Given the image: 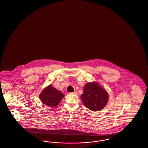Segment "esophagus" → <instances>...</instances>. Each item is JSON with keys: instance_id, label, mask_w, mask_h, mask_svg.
I'll return each mask as SVG.
<instances>
[{"instance_id": "34e87169", "label": "esophagus", "mask_w": 148, "mask_h": 148, "mask_svg": "<svg viewBox=\"0 0 148 148\" xmlns=\"http://www.w3.org/2000/svg\"><path fill=\"white\" fill-rule=\"evenodd\" d=\"M69 94H74V95H77V91H75V92H69Z\"/></svg>"}]
</instances>
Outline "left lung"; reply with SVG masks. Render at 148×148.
I'll list each match as a JSON object with an SVG mask.
<instances>
[{"instance_id":"left-lung-1","label":"left lung","mask_w":148,"mask_h":148,"mask_svg":"<svg viewBox=\"0 0 148 148\" xmlns=\"http://www.w3.org/2000/svg\"><path fill=\"white\" fill-rule=\"evenodd\" d=\"M81 99L86 108L94 111H97L106 105L108 95L106 91L99 84L88 83L84 88Z\"/></svg>"}]
</instances>
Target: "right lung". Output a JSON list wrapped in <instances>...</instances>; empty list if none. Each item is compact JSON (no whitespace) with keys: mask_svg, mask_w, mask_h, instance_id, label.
<instances>
[{"mask_svg":"<svg viewBox=\"0 0 148 148\" xmlns=\"http://www.w3.org/2000/svg\"><path fill=\"white\" fill-rule=\"evenodd\" d=\"M64 97V95L53 88L52 85L44 89L40 95V98L43 104L53 107L57 106Z\"/></svg>","mask_w":148,"mask_h":148,"instance_id":"obj_1","label":"right lung"}]
</instances>
